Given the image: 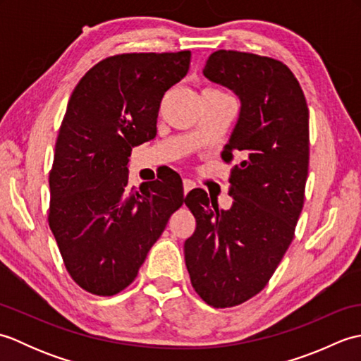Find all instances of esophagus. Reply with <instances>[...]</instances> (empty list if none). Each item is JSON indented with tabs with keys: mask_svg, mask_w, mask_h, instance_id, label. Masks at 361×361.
Here are the masks:
<instances>
[{
	"mask_svg": "<svg viewBox=\"0 0 361 361\" xmlns=\"http://www.w3.org/2000/svg\"><path fill=\"white\" fill-rule=\"evenodd\" d=\"M194 181H190V180H183V190H185V197L188 195V192L189 190H192L194 189Z\"/></svg>",
	"mask_w": 361,
	"mask_h": 361,
	"instance_id": "1",
	"label": "esophagus"
}]
</instances>
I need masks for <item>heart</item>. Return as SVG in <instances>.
Wrapping results in <instances>:
<instances>
[{"label": "heart", "instance_id": "heart-1", "mask_svg": "<svg viewBox=\"0 0 361 361\" xmlns=\"http://www.w3.org/2000/svg\"><path fill=\"white\" fill-rule=\"evenodd\" d=\"M204 91H211V93H220V91H217V90H212V88H208V90H204ZM220 94H224V93H220Z\"/></svg>", "mask_w": 361, "mask_h": 361}]
</instances>
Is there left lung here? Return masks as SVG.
Returning a JSON list of instances; mask_svg holds the SVG:
<instances>
[{
	"label": "left lung",
	"mask_w": 361,
	"mask_h": 361,
	"mask_svg": "<svg viewBox=\"0 0 361 361\" xmlns=\"http://www.w3.org/2000/svg\"><path fill=\"white\" fill-rule=\"evenodd\" d=\"M208 80L231 90L240 111L221 158L234 166L229 209L203 189L186 197L197 220L185 242L192 287L212 307H233L257 295L293 240L309 173V109L299 82L279 60L212 52Z\"/></svg>",
	"instance_id": "1"
}]
</instances>
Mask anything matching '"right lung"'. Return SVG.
<instances>
[{
  "label": "right lung",
  "instance_id": "obj_1",
  "mask_svg": "<svg viewBox=\"0 0 361 361\" xmlns=\"http://www.w3.org/2000/svg\"><path fill=\"white\" fill-rule=\"evenodd\" d=\"M189 63V51L113 56L70 97L49 172L48 220L68 273L90 293L128 287L186 202L176 172L130 189L128 157L157 136L161 99Z\"/></svg>",
  "mask_w": 361,
  "mask_h": 361
}]
</instances>
